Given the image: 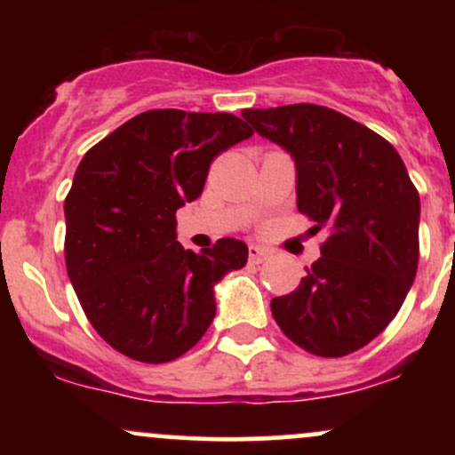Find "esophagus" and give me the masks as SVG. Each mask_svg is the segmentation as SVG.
I'll return each mask as SVG.
<instances>
[{"mask_svg": "<svg viewBox=\"0 0 455 455\" xmlns=\"http://www.w3.org/2000/svg\"><path fill=\"white\" fill-rule=\"evenodd\" d=\"M269 252L265 248H260V245H250L248 248V259L250 263H263V260H267Z\"/></svg>", "mask_w": 455, "mask_h": 455, "instance_id": "esophagus-1", "label": "esophagus"}]
</instances>
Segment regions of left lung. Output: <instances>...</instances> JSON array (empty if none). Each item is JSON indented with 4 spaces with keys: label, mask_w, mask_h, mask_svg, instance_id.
<instances>
[{
    "label": "left lung",
    "mask_w": 455,
    "mask_h": 455,
    "mask_svg": "<svg viewBox=\"0 0 455 455\" xmlns=\"http://www.w3.org/2000/svg\"><path fill=\"white\" fill-rule=\"evenodd\" d=\"M260 137L289 151L297 210L329 228L293 293L271 299L286 338L318 357L359 351L404 304L419 260V195L394 145L318 104L243 108Z\"/></svg>",
    "instance_id": "left-lung-1"
}]
</instances>
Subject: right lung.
I'll use <instances>...</instances> for the list:
<instances>
[{"label": "right lung", "mask_w": 455, "mask_h": 455, "mask_svg": "<svg viewBox=\"0 0 455 455\" xmlns=\"http://www.w3.org/2000/svg\"><path fill=\"white\" fill-rule=\"evenodd\" d=\"M254 130L231 113L145 111L83 156L66 196V269L87 318L134 362L166 363L216 316L213 286L248 260L218 239L177 242L175 212L201 196L212 160Z\"/></svg>", "instance_id": "right-lung-1"}]
</instances>
